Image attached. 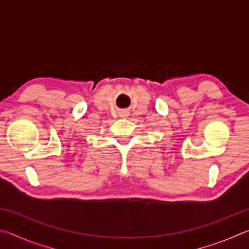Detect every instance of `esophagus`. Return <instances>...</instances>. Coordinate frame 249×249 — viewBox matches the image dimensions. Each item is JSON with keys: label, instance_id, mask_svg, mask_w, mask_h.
Listing matches in <instances>:
<instances>
[{"label": "esophagus", "instance_id": "esophagus-1", "mask_svg": "<svg viewBox=\"0 0 249 249\" xmlns=\"http://www.w3.org/2000/svg\"><path fill=\"white\" fill-rule=\"evenodd\" d=\"M121 116H123V117H126V116H127V113H124V114H123V115H121Z\"/></svg>", "mask_w": 249, "mask_h": 249}]
</instances>
